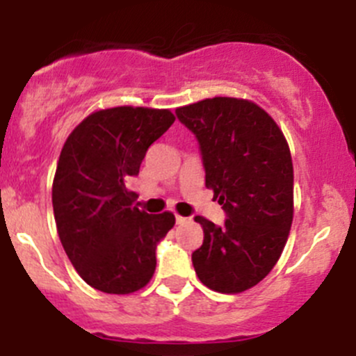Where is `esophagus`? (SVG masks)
<instances>
[{
	"label": "esophagus",
	"mask_w": 356,
	"mask_h": 356,
	"mask_svg": "<svg viewBox=\"0 0 356 356\" xmlns=\"http://www.w3.org/2000/svg\"><path fill=\"white\" fill-rule=\"evenodd\" d=\"M175 222H177L179 225H181V224H188V222H191V218L181 217V215H175Z\"/></svg>",
	"instance_id": "esophagus-1"
}]
</instances>
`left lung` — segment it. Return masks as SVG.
I'll list each match as a JSON object with an SVG mask.
<instances>
[{
  "label": "left lung",
  "mask_w": 356,
  "mask_h": 356,
  "mask_svg": "<svg viewBox=\"0 0 356 356\" xmlns=\"http://www.w3.org/2000/svg\"><path fill=\"white\" fill-rule=\"evenodd\" d=\"M175 113L198 139L204 184L227 215L222 227L195 217L204 232L193 253L196 275L217 293H243L274 268L288 241L294 211L288 141L250 99L217 96Z\"/></svg>",
  "instance_id": "8db88e82"
}]
</instances>
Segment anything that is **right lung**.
<instances>
[{"mask_svg": "<svg viewBox=\"0 0 356 356\" xmlns=\"http://www.w3.org/2000/svg\"><path fill=\"white\" fill-rule=\"evenodd\" d=\"M174 120L170 110H98L63 145L51 191L56 231L68 260L91 288L129 294L155 274L156 245L175 217L139 210L127 182Z\"/></svg>", "mask_w": 356, "mask_h": 356, "instance_id": "right-lung-1", "label": "right lung"}]
</instances>
